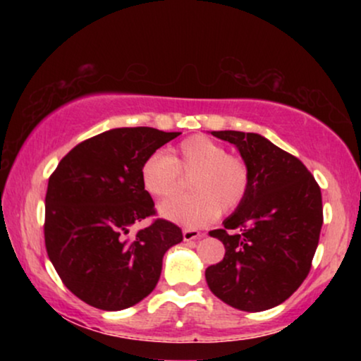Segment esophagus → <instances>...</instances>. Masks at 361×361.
Returning a JSON list of instances; mask_svg holds the SVG:
<instances>
[{"mask_svg": "<svg viewBox=\"0 0 361 361\" xmlns=\"http://www.w3.org/2000/svg\"><path fill=\"white\" fill-rule=\"evenodd\" d=\"M182 235H184L185 241L197 240V238H200V236H202L200 231L195 230V228H184V230H182Z\"/></svg>", "mask_w": 361, "mask_h": 361, "instance_id": "esophagus-1", "label": "esophagus"}]
</instances>
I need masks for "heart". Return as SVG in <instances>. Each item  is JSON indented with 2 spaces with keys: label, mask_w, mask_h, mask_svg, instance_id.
<instances>
[{
  "label": "heart",
  "mask_w": 361,
  "mask_h": 361,
  "mask_svg": "<svg viewBox=\"0 0 361 361\" xmlns=\"http://www.w3.org/2000/svg\"><path fill=\"white\" fill-rule=\"evenodd\" d=\"M182 176L190 177L192 194L166 200L161 215L185 226H202L220 212H235L245 202L251 184L248 162L204 135L180 141L169 154L147 156L140 169L142 189L157 200L177 194L182 189Z\"/></svg>",
  "instance_id": "heart-1"
}]
</instances>
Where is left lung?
<instances>
[{
  "label": "left lung",
  "mask_w": 361,
  "mask_h": 361,
  "mask_svg": "<svg viewBox=\"0 0 361 361\" xmlns=\"http://www.w3.org/2000/svg\"><path fill=\"white\" fill-rule=\"evenodd\" d=\"M238 147L250 192L224 228L209 231L225 258L205 271L216 298L246 312L276 307L307 278L322 228V194L298 157L256 133L212 131Z\"/></svg>",
  "instance_id": "left-lung-1"
}]
</instances>
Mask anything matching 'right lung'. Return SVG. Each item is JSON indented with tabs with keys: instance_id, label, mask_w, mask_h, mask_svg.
Masks as SVG:
<instances>
[{
	"instance_id": "obj_1",
	"label": "right lung",
	"mask_w": 361,
	"mask_h": 361,
	"mask_svg": "<svg viewBox=\"0 0 361 361\" xmlns=\"http://www.w3.org/2000/svg\"><path fill=\"white\" fill-rule=\"evenodd\" d=\"M154 128H116L67 152L49 177L44 240L66 288L92 307L121 310L152 293L162 256L182 230L157 212L142 189L147 156L179 136ZM152 218L135 237L136 221Z\"/></svg>"
}]
</instances>
